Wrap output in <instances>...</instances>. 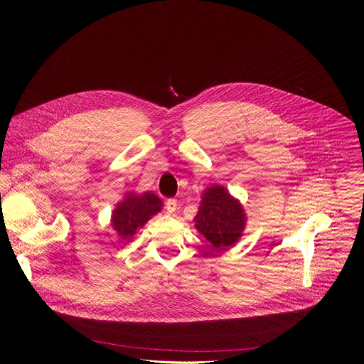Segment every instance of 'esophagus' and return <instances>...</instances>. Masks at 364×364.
Instances as JSON below:
<instances>
[{"label":"esophagus","instance_id":"34e87169","mask_svg":"<svg viewBox=\"0 0 364 364\" xmlns=\"http://www.w3.org/2000/svg\"><path fill=\"white\" fill-rule=\"evenodd\" d=\"M166 209H167V212L168 213H176V210H177V200L176 198H170V200H167V203H166Z\"/></svg>","mask_w":364,"mask_h":364}]
</instances>
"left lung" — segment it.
<instances>
[{"label": "left lung", "mask_w": 364, "mask_h": 364, "mask_svg": "<svg viewBox=\"0 0 364 364\" xmlns=\"http://www.w3.org/2000/svg\"><path fill=\"white\" fill-rule=\"evenodd\" d=\"M194 226L212 247L226 250L237 243L246 228V213L242 203L226 187L213 184L201 194Z\"/></svg>", "instance_id": "8db88e82"}]
</instances>
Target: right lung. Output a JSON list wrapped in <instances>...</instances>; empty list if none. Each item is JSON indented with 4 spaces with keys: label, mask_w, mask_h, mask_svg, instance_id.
<instances>
[{
    "label": "right lung",
    "mask_w": 364,
    "mask_h": 364,
    "mask_svg": "<svg viewBox=\"0 0 364 364\" xmlns=\"http://www.w3.org/2000/svg\"><path fill=\"white\" fill-rule=\"evenodd\" d=\"M163 210V200L152 191L136 194L125 193L124 198L117 203L111 216V226L121 240H131L139 229L155 215Z\"/></svg>",
    "instance_id": "obj_1"
}]
</instances>
